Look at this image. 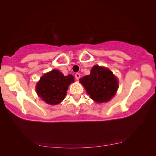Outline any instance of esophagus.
I'll list each match as a JSON object with an SVG mask.
<instances>
[{
	"instance_id": "1",
	"label": "esophagus",
	"mask_w": 156,
	"mask_h": 156,
	"mask_svg": "<svg viewBox=\"0 0 156 156\" xmlns=\"http://www.w3.org/2000/svg\"><path fill=\"white\" fill-rule=\"evenodd\" d=\"M75 77L76 78V80H79V78H80V75L78 73H76L75 74Z\"/></svg>"
}]
</instances>
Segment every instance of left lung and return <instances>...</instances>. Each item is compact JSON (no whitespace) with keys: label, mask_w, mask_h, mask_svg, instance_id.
<instances>
[{"label":"left lung","mask_w":156,"mask_h":156,"mask_svg":"<svg viewBox=\"0 0 156 156\" xmlns=\"http://www.w3.org/2000/svg\"><path fill=\"white\" fill-rule=\"evenodd\" d=\"M90 98L97 103L109 101L118 89V80L108 69L95 65L90 74L80 78Z\"/></svg>","instance_id":"1"}]
</instances>
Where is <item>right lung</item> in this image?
<instances>
[{
	"label": "right lung",
	"instance_id": "1",
	"mask_svg": "<svg viewBox=\"0 0 156 156\" xmlns=\"http://www.w3.org/2000/svg\"><path fill=\"white\" fill-rule=\"evenodd\" d=\"M73 79L72 75L65 76L58 70H52L40 78L36 86L37 93L48 104H58L65 98L68 86Z\"/></svg>",
	"mask_w": 156,
	"mask_h": 156
}]
</instances>
